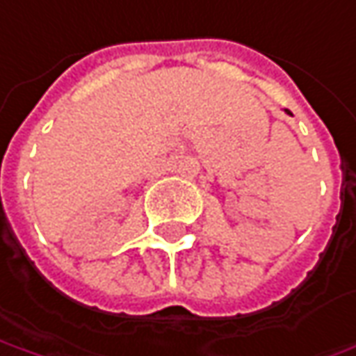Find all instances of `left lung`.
<instances>
[{"label": "left lung", "mask_w": 356, "mask_h": 356, "mask_svg": "<svg viewBox=\"0 0 356 356\" xmlns=\"http://www.w3.org/2000/svg\"><path fill=\"white\" fill-rule=\"evenodd\" d=\"M286 111H288V109H286ZM288 113H290V111H288Z\"/></svg>", "instance_id": "8db88e82"}]
</instances>
